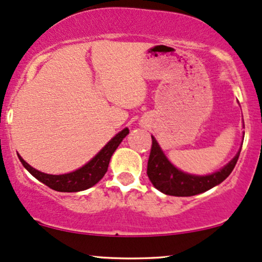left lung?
Wrapping results in <instances>:
<instances>
[{"instance_id": "left-lung-1", "label": "left lung", "mask_w": 262, "mask_h": 262, "mask_svg": "<svg viewBox=\"0 0 262 262\" xmlns=\"http://www.w3.org/2000/svg\"><path fill=\"white\" fill-rule=\"evenodd\" d=\"M151 138L152 146L147 162V177L157 190L169 196H194L223 183L233 170L241 154L239 150L233 160L216 173L205 175V177H197V175L186 174L177 169L165 157L156 139L154 137Z\"/></svg>"}]
</instances>
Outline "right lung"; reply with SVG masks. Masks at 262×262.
<instances>
[{"label":"right lung","mask_w":262,"mask_h":262,"mask_svg":"<svg viewBox=\"0 0 262 262\" xmlns=\"http://www.w3.org/2000/svg\"><path fill=\"white\" fill-rule=\"evenodd\" d=\"M129 133V129L124 128L123 130L120 132L115 138H112L110 141L105 145L104 148L99 154L89 161L87 164L83 165L79 169L72 171L69 174L62 175H51L45 174L42 171L36 170L31 165H29L23 160L20 156L18 155L19 160L21 164L28 169L31 175L41 181L45 185H47L52 190L59 192H78L87 190V188L94 186L100 179L104 177L107 171L108 163H110L111 156L121 144V141L125 138V135Z\"/></svg>","instance_id":"right-lung-1"}]
</instances>
